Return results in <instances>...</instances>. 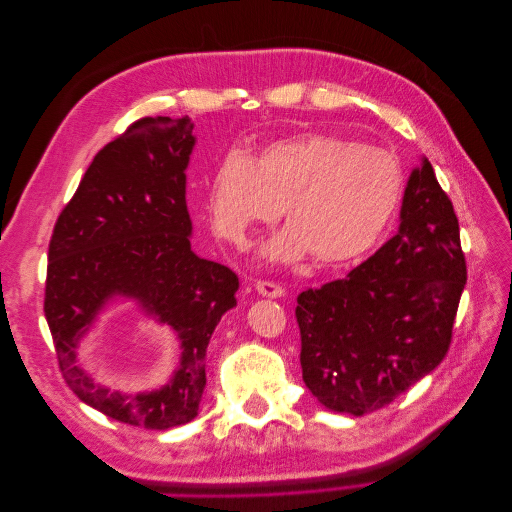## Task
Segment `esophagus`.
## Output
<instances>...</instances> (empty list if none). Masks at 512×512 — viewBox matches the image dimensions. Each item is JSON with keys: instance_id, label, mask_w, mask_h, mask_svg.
Instances as JSON below:
<instances>
[{"instance_id": "1", "label": "esophagus", "mask_w": 512, "mask_h": 512, "mask_svg": "<svg viewBox=\"0 0 512 512\" xmlns=\"http://www.w3.org/2000/svg\"><path fill=\"white\" fill-rule=\"evenodd\" d=\"M256 290H258V294H262V297H269V299H280L286 292L284 286L275 284V282H267V280H258Z\"/></svg>"}]
</instances>
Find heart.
<instances>
[{"mask_svg": "<svg viewBox=\"0 0 512 512\" xmlns=\"http://www.w3.org/2000/svg\"><path fill=\"white\" fill-rule=\"evenodd\" d=\"M404 168L391 151L331 132H301L262 147L250 160L228 153L215 166L207 213L213 230L247 245L260 224L288 222L262 247L269 262L337 267L361 258L391 226L404 198Z\"/></svg>", "mask_w": 512, "mask_h": 512, "instance_id": "heart-1", "label": "heart"}]
</instances>
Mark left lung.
<instances>
[{"label":"left lung","mask_w":512,"mask_h":512,"mask_svg":"<svg viewBox=\"0 0 512 512\" xmlns=\"http://www.w3.org/2000/svg\"><path fill=\"white\" fill-rule=\"evenodd\" d=\"M397 235L344 280L297 297L303 382L324 408L389 406L448 352L468 280L459 222L427 158L412 170Z\"/></svg>","instance_id":"obj_1"}]
</instances>
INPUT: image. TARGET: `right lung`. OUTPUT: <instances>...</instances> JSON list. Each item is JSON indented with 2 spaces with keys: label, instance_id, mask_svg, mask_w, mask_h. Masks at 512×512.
<instances>
[{
  "label": "right lung",
  "instance_id": "right-lung-1",
  "mask_svg": "<svg viewBox=\"0 0 512 512\" xmlns=\"http://www.w3.org/2000/svg\"><path fill=\"white\" fill-rule=\"evenodd\" d=\"M192 130L190 117H145L100 149L59 213L46 267L44 316L66 384L115 421L160 431L198 414L209 339L239 290L228 267L192 252ZM115 298L136 300L180 337V367L160 390L123 396L78 365L80 339Z\"/></svg>",
  "mask_w": 512,
  "mask_h": 512
}]
</instances>
